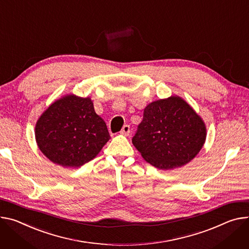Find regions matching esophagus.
Segmentation results:
<instances>
[{"label": "esophagus", "instance_id": "obj_1", "mask_svg": "<svg viewBox=\"0 0 249 249\" xmlns=\"http://www.w3.org/2000/svg\"><path fill=\"white\" fill-rule=\"evenodd\" d=\"M130 132H131V129H130V126L129 125H124L123 126V128H122V130H121V134L122 135H125V136H128V135L130 134Z\"/></svg>", "mask_w": 249, "mask_h": 249}]
</instances>
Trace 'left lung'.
I'll use <instances>...</instances> for the list:
<instances>
[{
	"label": "left lung",
	"mask_w": 249,
	"mask_h": 249,
	"mask_svg": "<svg viewBox=\"0 0 249 249\" xmlns=\"http://www.w3.org/2000/svg\"><path fill=\"white\" fill-rule=\"evenodd\" d=\"M207 129L180 97L157 100L144 109L133 145L152 166L171 170L189 163L205 144Z\"/></svg>",
	"instance_id": "8db88e82"
}]
</instances>
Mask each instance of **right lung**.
Wrapping results in <instances>:
<instances>
[{
  "label": "right lung",
  "mask_w": 249,
  "mask_h": 249,
  "mask_svg": "<svg viewBox=\"0 0 249 249\" xmlns=\"http://www.w3.org/2000/svg\"><path fill=\"white\" fill-rule=\"evenodd\" d=\"M109 139L107 126L88 97L67 95L56 100L36 125L39 150L53 163L66 168L94 159Z\"/></svg>",
  "instance_id": "add662e5"
}]
</instances>
